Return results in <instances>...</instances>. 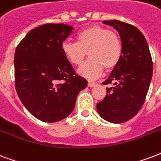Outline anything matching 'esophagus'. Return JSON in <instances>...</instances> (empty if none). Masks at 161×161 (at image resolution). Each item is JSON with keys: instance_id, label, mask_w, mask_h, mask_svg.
<instances>
[{"instance_id": "34e87169", "label": "esophagus", "mask_w": 161, "mask_h": 161, "mask_svg": "<svg viewBox=\"0 0 161 161\" xmlns=\"http://www.w3.org/2000/svg\"><path fill=\"white\" fill-rule=\"evenodd\" d=\"M95 85H96V83H95V82L88 81V86H89V87H93Z\"/></svg>"}]
</instances>
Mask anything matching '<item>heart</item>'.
I'll return each mask as SVG.
<instances>
[{"instance_id":"heart-1","label":"heart","mask_w":161,"mask_h":161,"mask_svg":"<svg viewBox=\"0 0 161 161\" xmlns=\"http://www.w3.org/2000/svg\"><path fill=\"white\" fill-rule=\"evenodd\" d=\"M77 42H65L62 51L74 65L80 66L88 54L90 59L79 69V74L87 79H95L103 69L112 70L121 58L122 44L119 36L113 30L93 25L81 30L76 36Z\"/></svg>"}]
</instances>
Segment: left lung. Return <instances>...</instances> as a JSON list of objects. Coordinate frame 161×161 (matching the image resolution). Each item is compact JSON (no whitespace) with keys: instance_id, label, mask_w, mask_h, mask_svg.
<instances>
[{"instance_id":"1","label":"left lung","mask_w":161,"mask_h":161,"mask_svg":"<svg viewBox=\"0 0 161 161\" xmlns=\"http://www.w3.org/2000/svg\"><path fill=\"white\" fill-rule=\"evenodd\" d=\"M119 32L122 44L121 58L103 85L107 87L97 109L103 119L123 123L133 118L141 109L153 75V62L144 36L135 26L119 20L103 22Z\"/></svg>"}]
</instances>
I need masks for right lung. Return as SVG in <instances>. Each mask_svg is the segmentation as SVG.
<instances>
[{
	"label": "right lung",
	"mask_w": 161,
	"mask_h": 161,
	"mask_svg": "<svg viewBox=\"0 0 161 161\" xmlns=\"http://www.w3.org/2000/svg\"><path fill=\"white\" fill-rule=\"evenodd\" d=\"M73 27L46 24L25 36L14 54L15 88L32 115L57 122L69 115L87 81L75 74L62 51Z\"/></svg>",
	"instance_id": "add662e5"
}]
</instances>
